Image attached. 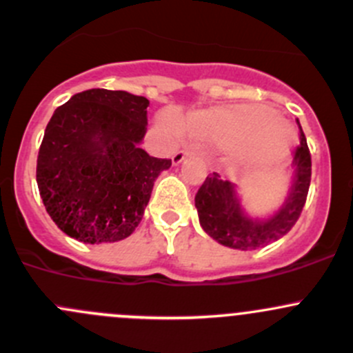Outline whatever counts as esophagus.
Here are the masks:
<instances>
[{"instance_id":"34e87169","label":"esophagus","mask_w":353,"mask_h":353,"mask_svg":"<svg viewBox=\"0 0 353 353\" xmlns=\"http://www.w3.org/2000/svg\"><path fill=\"white\" fill-rule=\"evenodd\" d=\"M190 154H191L190 150H177L176 154L172 155V163H174V165H177V163H181V162H183V160L186 159V157L190 155Z\"/></svg>"}]
</instances>
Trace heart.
Masks as SVG:
<instances>
[{
    "label": "heart",
    "instance_id": "obj_1",
    "mask_svg": "<svg viewBox=\"0 0 353 353\" xmlns=\"http://www.w3.org/2000/svg\"><path fill=\"white\" fill-rule=\"evenodd\" d=\"M275 110L258 105H227L198 110L177 119V130L196 140L234 143L237 157L245 163H272L290 152V134L276 123Z\"/></svg>",
    "mask_w": 353,
    "mask_h": 353
}]
</instances>
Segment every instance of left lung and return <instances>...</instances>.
Wrapping results in <instances>:
<instances>
[{
	"instance_id": "obj_1",
	"label": "left lung",
	"mask_w": 353,
	"mask_h": 353,
	"mask_svg": "<svg viewBox=\"0 0 353 353\" xmlns=\"http://www.w3.org/2000/svg\"><path fill=\"white\" fill-rule=\"evenodd\" d=\"M292 169L294 179L285 203L275 215L265 220L249 219L237 198L236 186L220 179L216 172L210 174L194 196L199 225L216 243L241 251H252L279 241L301 216L311 184V154L302 130Z\"/></svg>"
}]
</instances>
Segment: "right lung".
Wrapping results in <instances>:
<instances>
[{"label":"right lung","mask_w":353,"mask_h":353,"mask_svg":"<svg viewBox=\"0 0 353 353\" xmlns=\"http://www.w3.org/2000/svg\"><path fill=\"white\" fill-rule=\"evenodd\" d=\"M148 104L124 90L92 88L54 110L39 148L37 186L66 236L116 243L141 222L155 179L172 165L140 148Z\"/></svg>","instance_id":"obj_1"}]
</instances>
